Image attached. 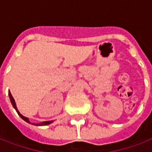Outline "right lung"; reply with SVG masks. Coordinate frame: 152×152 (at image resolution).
<instances>
[{
  "mask_svg": "<svg viewBox=\"0 0 152 152\" xmlns=\"http://www.w3.org/2000/svg\"><path fill=\"white\" fill-rule=\"evenodd\" d=\"M9 97H10V101H11V102H12V106L14 107V109H16V111L17 112V113H18L19 116H20L21 118L23 119V120H24V121H27V122H28V123H29V121H28V118H27V117H25V116H23V115H21V114L20 113V112L18 111V109H17V108H16V103H15V100H14L13 97L12 96L11 93L9 92ZM51 122H52V121H44V122H42V123H40V124H36V125H39V126H41V125H47V124H50Z\"/></svg>",
  "mask_w": 152,
  "mask_h": 152,
  "instance_id": "right-lung-1",
  "label": "right lung"
}]
</instances>
